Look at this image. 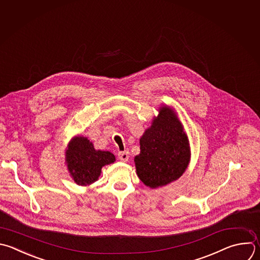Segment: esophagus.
<instances>
[{
  "label": "esophagus",
  "mask_w": 260,
  "mask_h": 260,
  "mask_svg": "<svg viewBox=\"0 0 260 260\" xmlns=\"http://www.w3.org/2000/svg\"><path fill=\"white\" fill-rule=\"evenodd\" d=\"M118 158L119 160H121L122 162H126L129 158V155H128V152L127 151H123V152H119L118 153Z\"/></svg>",
  "instance_id": "esophagus-1"
}]
</instances>
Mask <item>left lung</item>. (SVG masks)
<instances>
[{
  "label": "left lung",
  "mask_w": 260,
  "mask_h": 260,
  "mask_svg": "<svg viewBox=\"0 0 260 260\" xmlns=\"http://www.w3.org/2000/svg\"><path fill=\"white\" fill-rule=\"evenodd\" d=\"M140 150L134 161L139 179L147 187L166 186L185 174L191 161V147L174 108L159 107L158 115L140 139Z\"/></svg>",
  "instance_id": "8db88e82"
}]
</instances>
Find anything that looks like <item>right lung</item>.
I'll return each instance as SVG.
<instances>
[{
	"instance_id": "obj_1",
	"label": "right lung",
	"mask_w": 260,
	"mask_h": 260,
	"mask_svg": "<svg viewBox=\"0 0 260 260\" xmlns=\"http://www.w3.org/2000/svg\"><path fill=\"white\" fill-rule=\"evenodd\" d=\"M109 151L96 150L86 137H73L65 149V164L71 179L78 186L94 184L101 176L102 167L115 162Z\"/></svg>"
}]
</instances>
